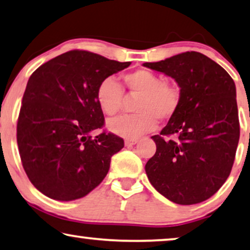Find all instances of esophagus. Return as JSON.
I'll list each match as a JSON object with an SVG mask.
<instances>
[{
    "label": "esophagus",
    "mask_w": 250,
    "mask_h": 250,
    "mask_svg": "<svg viewBox=\"0 0 250 250\" xmlns=\"http://www.w3.org/2000/svg\"><path fill=\"white\" fill-rule=\"evenodd\" d=\"M138 143V139H125V145L126 147H130L132 145H136V144Z\"/></svg>",
    "instance_id": "esophagus-1"
}]
</instances>
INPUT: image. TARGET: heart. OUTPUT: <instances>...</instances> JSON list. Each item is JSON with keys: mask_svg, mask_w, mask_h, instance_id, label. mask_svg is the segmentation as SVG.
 <instances>
[{"mask_svg": "<svg viewBox=\"0 0 250 250\" xmlns=\"http://www.w3.org/2000/svg\"><path fill=\"white\" fill-rule=\"evenodd\" d=\"M130 96L139 97L133 115H124L107 122V129L114 135L136 139L156 128L157 119L167 121L177 113L181 103L178 85L164 83L161 76L148 70H137L124 76ZM96 102L104 114L112 117L121 111L125 95L120 83L113 77H106L98 83Z\"/></svg>", "mask_w": 250, "mask_h": 250, "instance_id": "heart-1", "label": "heart"}]
</instances>
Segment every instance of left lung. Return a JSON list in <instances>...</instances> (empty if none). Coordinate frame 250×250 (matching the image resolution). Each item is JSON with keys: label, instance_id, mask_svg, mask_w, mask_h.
Here are the masks:
<instances>
[{"label": "left lung", "instance_id": "8db88e82", "mask_svg": "<svg viewBox=\"0 0 250 250\" xmlns=\"http://www.w3.org/2000/svg\"><path fill=\"white\" fill-rule=\"evenodd\" d=\"M177 82L181 103L145 165L154 188L171 202L192 205L212 197L229 177L239 126L235 85L220 64L198 52L143 64Z\"/></svg>", "mask_w": 250, "mask_h": 250}]
</instances>
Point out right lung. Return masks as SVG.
I'll return each mask as SVG.
<instances>
[{
    "mask_svg": "<svg viewBox=\"0 0 250 250\" xmlns=\"http://www.w3.org/2000/svg\"><path fill=\"white\" fill-rule=\"evenodd\" d=\"M131 64L70 51L41 65L27 83L17 125L20 159L42 194L69 202L97 187L124 139L91 131L104 125L95 93L102 80Z\"/></svg>",
    "mask_w": 250,
    "mask_h": 250,
    "instance_id": "add662e5",
    "label": "right lung"
}]
</instances>
